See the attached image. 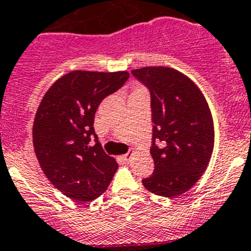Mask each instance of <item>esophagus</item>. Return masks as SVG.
Instances as JSON below:
<instances>
[{"label":"esophagus","mask_w":251,"mask_h":251,"mask_svg":"<svg viewBox=\"0 0 251 251\" xmlns=\"http://www.w3.org/2000/svg\"><path fill=\"white\" fill-rule=\"evenodd\" d=\"M130 158H131L130 154L126 153V154H124V156H121L120 160H121V161H124V162H125V163H128V161H130Z\"/></svg>","instance_id":"34e87169"}]
</instances>
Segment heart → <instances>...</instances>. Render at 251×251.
Returning <instances> with one entry per match:
<instances>
[{"instance_id": "1", "label": "heart", "mask_w": 251, "mask_h": 251, "mask_svg": "<svg viewBox=\"0 0 251 251\" xmlns=\"http://www.w3.org/2000/svg\"><path fill=\"white\" fill-rule=\"evenodd\" d=\"M141 90H144V89H142V88H136V89H135V91H141Z\"/></svg>"}]
</instances>
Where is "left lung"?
I'll return each mask as SVG.
<instances>
[{"label":"left lung","instance_id":"left-lung-1","mask_svg":"<svg viewBox=\"0 0 251 251\" xmlns=\"http://www.w3.org/2000/svg\"><path fill=\"white\" fill-rule=\"evenodd\" d=\"M151 93V156L154 171L142 179L147 191L176 198L191 189L207 170L214 149V124L200 88L168 67L131 70ZM163 149L155 146V140Z\"/></svg>","mask_w":251,"mask_h":251}]
</instances>
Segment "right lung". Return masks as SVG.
<instances>
[{
    "mask_svg": "<svg viewBox=\"0 0 251 251\" xmlns=\"http://www.w3.org/2000/svg\"><path fill=\"white\" fill-rule=\"evenodd\" d=\"M128 72L74 70L44 94L33 124V147L47 178L64 196L90 202L109 187L119 165L94 132L100 102L120 89ZM97 144L90 147L92 136Z\"/></svg>",
    "mask_w": 251,
    "mask_h": 251,
    "instance_id": "right-lung-1",
    "label": "right lung"
}]
</instances>
